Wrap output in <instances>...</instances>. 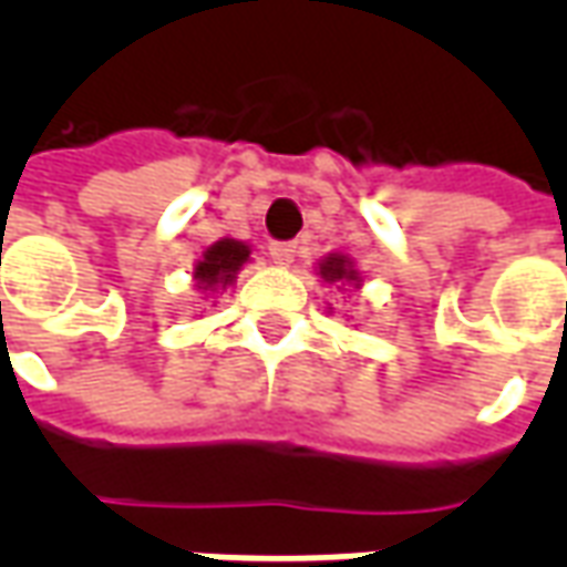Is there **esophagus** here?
Returning <instances> with one entry per match:
<instances>
[{"label":"esophagus","instance_id":"34e87169","mask_svg":"<svg viewBox=\"0 0 567 567\" xmlns=\"http://www.w3.org/2000/svg\"><path fill=\"white\" fill-rule=\"evenodd\" d=\"M270 255L276 264H285V267H288L297 255V243L295 239H276V243H270Z\"/></svg>","mask_w":567,"mask_h":567}]
</instances>
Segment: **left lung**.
<instances>
[{
	"label": "left lung",
	"mask_w": 567,
	"mask_h": 567,
	"mask_svg": "<svg viewBox=\"0 0 567 567\" xmlns=\"http://www.w3.org/2000/svg\"><path fill=\"white\" fill-rule=\"evenodd\" d=\"M321 276L328 279V282H340V279H355V270H349V260L340 258V255H333L319 267Z\"/></svg>",
	"instance_id": "1"
}]
</instances>
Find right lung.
<instances>
[{"label": "right lung", "instance_id": "1", "mask_svg": "<svg viewBox=\"0 0 567 567\" xmlns=\"http://www.w3.org/2000/svg\"><path fill=\"white\" fill-rule=\"evenodd\" d=\"M248 260V246L246 243H236V239H221L212 248H206V255L194 270V279L199 285H230L236 279V270Z\"/></svg>", "mask_w": 567, "mask_h": 567}]
</instances>
